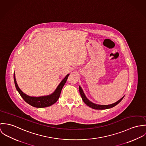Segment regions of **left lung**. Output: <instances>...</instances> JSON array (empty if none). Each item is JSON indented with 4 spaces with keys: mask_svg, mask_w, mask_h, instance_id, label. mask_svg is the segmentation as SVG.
I'll use <instances>...</instances> for the list:
<instances>
[{
    "mask_svg": "<svg viewBox=\"0 0 146 146\" xmlns=\"http://www.w3.org/2000/svg\"><path fill=\"white\" fill-rule=\"evenodd\" d=\"M79 90H80V93L81 94V97L82 98L83 101V102L87 105L89 107L92 108V109H96V110H104V109H110V108H113L115 106H116V105H117L122 100L123 98H124V96L122 97L121 99H120L119 101H117V102H115L114 104H110V105H97V104H95L92 102H91L90 100H88L87 99V98L86 97L82 88H81L80 86H79Z\"/></svg>",
    "mask_w": 146,
    "mask_h": 146,
    "instance_id": "1",
    "label": "left lung"
}]
</instances>
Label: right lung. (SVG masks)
<instances>
[{"instance_id":"obj_1","label":"right lung","mask_w":146,"mask_h":146,"mask_svg":"<svg viewBox=\"0 0 146 146\" xmlns=\"http://www.w3.org/2000/svg\"><path fill=\"white\" fill-rule=\"evenodd\" d=\"M69 75V74H68L66 76V77L63 79V80L59 84V86H58L55 91L54 92V93L48 96H41V97H31L23 93V92L19 89V88L18 87L17 84L15 73H14V81H15V86L17 91L19 92L21 96L23 98V99L27 104L35 108H42L50 106L52 104H55L58 101V100L60 97L62 90L64 85L65 84V82H66Z\"/></svg>"}]
</instances>
